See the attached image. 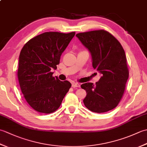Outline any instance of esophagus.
I'll return each mask as SVG.
<instances>
[{
  "mask_svg": "<svg viewBox=\"0 0 147 147\" xmlns=\"http://www.w3.org/2000/svg\"><path fill=\"white\" fill-rule=\"evenodd\" d=\"M72 86H73V88H75V87H80V84L78 83L73 82L72 83Z\"/></svg>",
  "mask_w": 147,
  "mask_h": 147,
  "instance_id": "34e87169",
  "label": "esophagus"
}]
</instances>
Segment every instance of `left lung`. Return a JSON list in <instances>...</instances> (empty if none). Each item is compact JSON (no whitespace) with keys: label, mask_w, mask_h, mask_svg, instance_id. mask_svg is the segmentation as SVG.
<instances>
[{"label":"left lung","mask_w":147,"mask_h":147,"mask_svg":"<svg viewBox=\"0 0 147 147\" xmlns=\"http://www.w3.org/2000/svg\"><path fill=\"white\" fill-rule=\"evenodd\" d=\"M76 36L91 54L93 67L102 74L95 85L85 83L81 85L86 92L84 104L96 113L112 110L122 98L129 76L123 47L114 36L103 30Z\"/></svg>","instance_id":"left-lung-1"}]
</instances>
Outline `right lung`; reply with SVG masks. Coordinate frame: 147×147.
I'll list each match as a JSON object with an SVG mask.
<instances>
[{
  "label": "right lung",
  "mask_w": 147,
  "mask_h": 147,
  "mask_svg": "<svg viewBox=\"0 0 147 147\" xmlns=\"http://www.w3.org/2000/svg\"><path fill=\"white\" fill-rule=\"evenodd\" d=\"M75 32H45L30 40L19 57L18 77L21 90L34 110L50 114L60 107L71 88L68 81L53 77L61 55Z\"/></svg>",
  "instance_id": "right-lung-1"
}]
</instances>
